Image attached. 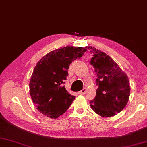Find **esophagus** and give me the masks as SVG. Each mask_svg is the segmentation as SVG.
Returning <instances> with one entry per match:
<instances>
[{
    "mask_svg": "<svg viewBox=\"0 0 147 147\" xmlns=\"http://www.w3.org/2000/svg\"><path fill=\"white\" fill-rule=\"evenodd\" d=\"M86 93V88H83V90H81V91H80L78 92V94L80 95H85Z\"/></svg>",
    "mask_w": 147,
    "mask_h": 147,
    "instance_id": "1",
    "label": "esophagus"
}]
</instances>
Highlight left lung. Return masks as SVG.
I'll return each instance as SVG.
<instances>
[{
    "label": "left lung",
    "instance_id": "1",
    "mask_svg": "<svg viewBox=\"0 0 147 147\" xmlns=\"http://www.w3.org/2000/svg\"><path fill=\"white\" fill-rule=\"evenodd\" d=\"M93 54L90 64L95 69L96 90L95 98L90 102L95 113L109 117L116 115L125 107L129 98L128 77L116 62L101 51L86 47Z\"/></svg>",
    "mask_w": 147,
    "mask_h": 147
}]
</instances>
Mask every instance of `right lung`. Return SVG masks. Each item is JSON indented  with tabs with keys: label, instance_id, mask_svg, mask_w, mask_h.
Instances as JSON below:
<instances>
[{
	"label": "right lung",
	"instance_id": "right-lung-1",
	"mask_svg": "<svg viewBox=\"0 0 147 147\" xmlns=\"http://www.w3.org/2000/svg\"><path fill=\"white\" fill-rule=\"evenodd\" d=\"M85 48L67 46L54 50L40 59L34 68L30 93L36 109L43 115L57 118L75 98L67 92L63 84L72 61L82 57L87 51Z\"/></svg>",
	"mask_w": 147,
	"mask_h": 147
}]
</instances>
